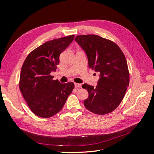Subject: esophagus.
<instances>
[{
    "label": "esophagus",
    "instance_id": "1",
    "mask_svg": "<svg viewBox=\"0 0 154 154\" xmlns=\"http://www.w3.org/2000/svg\"><path fill=\"white\" fill-rule=\"evenodd\" d=\"M74 86H75L76 88H81L82 87V85L80 84V83H74Z\"/></svg>",
    "mask_w": 154,
    "mask_h": 154
}]
</instances>
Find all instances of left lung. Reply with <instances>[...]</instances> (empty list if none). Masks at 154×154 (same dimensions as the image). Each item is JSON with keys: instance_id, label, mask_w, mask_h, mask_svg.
<instances>
[{"instance_id": "obj_1", "label": "left lung", "mask_w": 154, "mask_h": 154, "mask_svg": "<svg viewBox=\"0 0 154 154\" xmlns=\"http://www.w3.org/2000/svg\"><path fill=\"white\" fill-rule=\"evenodd\" d=\"M74 40L85 51L89 67L100 74L95 88L86 83L82 85L88 92L83 103L96 114H109L121 103L128 87L127 60L117 44L98 35H78Z\"/></svg>"}]
</instances>
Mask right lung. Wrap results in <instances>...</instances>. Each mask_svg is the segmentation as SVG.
I'll return each mask as SVG.
<instances>
[{"label": "right lung", "mask_w": 154, "mask_h": 154, "mask_svg": "<svg viewBox=\"0 0 154 154\" xmlns=\"http://www.w3.org/2000/svg\"><path fill=\"white\" fill-rule=\"evenodd\" d=\"M74 35L46 42L27 55L21 69L19 88L35 115L48 118L62 110L74 88L72 82L61 83L51 72L57 70L60 55L71 44Z\"/></svg>", "instance_id": "obj_1"}]
</instances>
